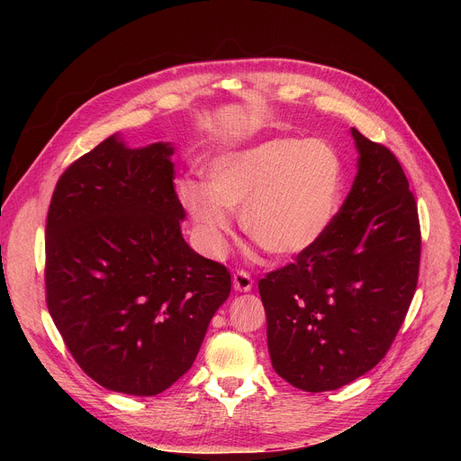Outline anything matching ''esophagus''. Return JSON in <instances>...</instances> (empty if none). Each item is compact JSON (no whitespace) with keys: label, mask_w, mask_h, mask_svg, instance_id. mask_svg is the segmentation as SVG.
Segmentation results:
<instances>
[{"label":"esophagus","mask_w":461,"mask_h":461,"mask_svg":"<svg viewBox=\"0 0 461 461\" xmlns=\"http://www.w3.org/2000/svg\"><path fill=\"white\" fill-rule=\"evenodd\" d=\"M252 285H254V280L250 278V275H249V273H245V271H237V273L233 275V287H235V292L247 294V292H250Z\"/></svg>","instance_id":"34e87169"}]
</instances>
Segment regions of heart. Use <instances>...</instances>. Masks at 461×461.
I'll use <instances>...</instances> for the list:
<instances>
[{"label":"heart","mask_w":461,"mask_h":461,"mask_svg":"<svg viewBox=\"0 0 461 461\" xmlns=\"http://www.w3.org/2000/svg\"><path fill=\"white\" fill-rule=\"evenodd\" d=\"M207 179L181 181L179 198L211 254L226 250L231 211L263 250L295 258L320 243L340 211L344 164L325 140L271 138L214 157Z\"/></svg>","instance_id":"heart-1"}]
</instances>
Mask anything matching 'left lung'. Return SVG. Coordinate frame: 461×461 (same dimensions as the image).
I'll return each mask as SVG.
<instances>
[{"label":"left lung","instance_id":"8db88e82","mask_svg":"<svg viewBox=\"0 0 461 461\" xmlns=\"http://www.w3.org/2000/svg\"><path fill=\"white\" fill-rule=\"evenodd\" d=\"M357 177L330 230L258 289L275 372L306 393L336 391L389 351L413 301L420 226L396 157L351 129Z\"/></svg>","mask_w":461,"mask_h":461}]
</instances>
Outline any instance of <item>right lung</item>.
I'll return each mask as SVG.
<instances>
[{
	"instance_id": "add662e5",
	"label": "right lung",
	"mask_w": 461,
	"mask_h": 461,
	"mask_svg": "<svg viewBox=\"0 0 461 461\" xmlns=\"http://www.w3.org/2000/svg\"><path fill=\"white\" fill-rule=\"evenodd\" d=\"M174 143L112 134L59 177L46 221V304L101 386L155 396L190 370L231 292L224 265L181 233Z\"/></svg>"
}]
</instances>
